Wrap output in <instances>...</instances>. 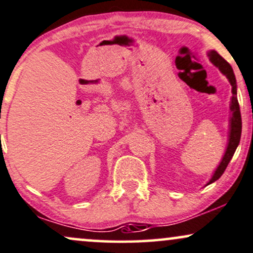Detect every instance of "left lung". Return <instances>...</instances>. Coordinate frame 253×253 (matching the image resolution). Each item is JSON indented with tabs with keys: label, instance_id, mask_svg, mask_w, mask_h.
<instances>
[{
	"label": "left lung",
	"instance_id": "8db88e82",
	"mask_svg": "<svg viewBox=\"0 0 253 253\" xmlns=\"http://www.w3.org/2000/svg\"><path fill=\"white\" fill-rule=\"evenodd\" d=\"M210 60L213 63L215 67H218L219 71H220L225 77L227 78V80L230 81L231 86H232V97H231V105L230 109L232 112V117L230 119V133H229V144H227L226 151L221 159L220 164L215 169L212 178L210 179V181L206 185L212 184L215 180H218L225 169H226L227 165H229L230 160L232 159L234 152H236L237 147H238L239 141H240V135H242V115H240V109H239V103L238 99H237V82L236 77H234V73L232 67L230 66V63L226 60H224L215 50H211L209 53Z\"/></svg>",
	"mask_w": 253,
	"mask_h": 253
}]
</instances>
